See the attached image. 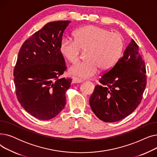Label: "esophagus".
Instances as JSON below:
<instances>
[{"label": "esophagus", "instance_id": "obj_1", "mask_svg": "<svg viewBox=\"0 0 157 157\" xmlns=\"http://www.w3.org/2000/svg\"><path fill=\"white\" fill-rule=\"evenodd\" d=\"M83 80L79 78H76V77H74L72 78V83H80L81 82H83Z\"/></svg>", "mask_w": 157, "mask_h": 157}]
</instances>
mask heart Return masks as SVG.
Returning <instances> with one entry per match:
<instances>
[{"label": "heart", "instance_id": "obj_1", "mask_svg": "<svg viewBox=\"0 0 157 157\" xmlns=\"http://www.w3.org/2000/svg\"><path fill=\"white\" fill-rule=\"evenodd\" d=\"M74 38H63L60 45L61 54L71 63L78 61L82 49H86L87 59L72 65L69 72L73 76L89 78L98 69L107 71L112 68L121 56L124 42L118 33L94 25L81 27L74 32Z\"/></svg>", "mask_w": 157, "mask_h": 157}]
</instances>
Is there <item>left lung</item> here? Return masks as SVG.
<instances>
[{"instance_id":"1","label":"left lung","mask_w":157,"mask_h":157,"mask_svg":"<svg viewBox=\"0 0 157 157\" xmlns=\"http://www.w3.org/2000/svg\"><path fill=\"white\" fill-rule=\"evenodd\" d=\"M145 63L134 39L123 56L99 79L90 98L94 114L105 122L121 120L141 103L146 86Z\"/></svg>"}]
</instances>
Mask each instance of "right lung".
I'll use <instances>...</instances> for the list:
<instances>
[{
  "label": "right lung",
  "mask_w": 157,
  "mask_h": 157,
  "mask_svg": "<svg viewBox=\"0 0 157 157\" xmlns=\"http://www.w3.org/2000/svg\"><path fill=\"white\" fill-rule=\"evenodd\" d=\"M71 21L49 22L22 44L14 69L16 94L35 118L48 120L64 108L72 79L60 78L67 69L60 45Z\"/></svg>",
  "instance_id": "1"
}]
</instances>
